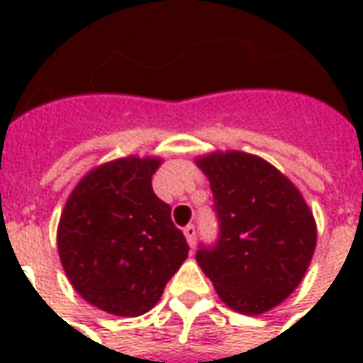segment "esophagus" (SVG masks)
Masks as SVG:
<instances>
[{
  "instance_id": "34e87169",
  "label": "esophagus",
  "mask_w": 363,
  "mask_h": 363,
  "mask_svg": "<svg viewBox=\"0 0 363 363\" xmlns=\"http://www.w3.org/2000/svg\"><path fill=\"white\" fill-rule=\"evenodd\" d=\"M184 237H186V241H189L190 247L194 249V245H196V228H194L192 223L184 228Z\"/></svg>"
}]
</instances>
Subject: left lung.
Segmentation results:
<instances>
[{"instance_id":"obj_1","label":"left lung","mask_w":363,"mask_h":363,"mask_svg":"<svg viewBox=\"0 0 363 363\" xmlns=\"http://www.w3.org/2000/svg\"><path fill=\"white\" fill-rule=\"evenodd\" d=\"M213 194L218 241L196 260L233 311L260 315L299 286L317 245V225L301 192L264 159L243 153L198 157Z\"/></svg>"}]
</instances>
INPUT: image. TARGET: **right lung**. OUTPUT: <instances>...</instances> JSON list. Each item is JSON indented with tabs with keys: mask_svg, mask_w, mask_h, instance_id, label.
Returning <instances> with one entry per match:
<instances>
[{
	"mask_svg": "<svg viewBox=\"0 0 363 363\" xmlns=\"http://www.w3.org/2000/svg\"><path fill=\"white\" fill-rule=\"evenodd\" d=\"M157 157H122L83 177L58 225L62 267L75 291L118 317H138L157 303L189 245L155 196Z\"/></svg>",
	"mask_w": 363,
	"mask_h": 363,
	"instance_id": "right-lung-1",
	"label": "right lung"
}]
</instances>
